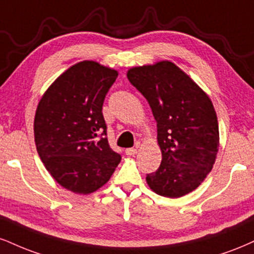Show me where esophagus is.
<instances>
[{
	"label": "esophagus",
	"instance_id": "1",
	"mask_svg": "<svg viewBox=\"0 0 254 254\" xmlns=\"http://www.w3.org/2000/svg\"><path fill=\"white\" fill-rule=\"evenodd\" d=\"M125 154L127 155V156H133V155L137 154V148H129L125 150Z\"/></svg>",
	"mask_w": 254,
	"mask_h": 254
}]
</instances>
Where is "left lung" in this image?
I'll return each mask as SVG.
<instances>
[{"mask_svg": "<svg viewBox=\"0 0 254 254\" xmlns=\"http://www.w3.org/2000/svg\"><path fill=\"white\" fill-rule=\"evenodd\" d=\"M127 79L157 123L161 166L146 175L155 193L181 197L206 179L219 150V125L209 97L172 61L132 67Z\"/></svg>", "mask_w": 254, "mask_h": 254, "instance_id": "obj_1", "label": "left lung"}]
</instances>
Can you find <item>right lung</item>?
I'll list each match as a JSON object with an SVG mask.
<instances>
[{
	"label": "right lung",
	"instance_id": "obj_1",
	"mask_svg": "<svg viewBox=\"0 0 254 254\" xmlns=\"http://www.w3.org/2000/svg\"><path fill=\"white\" fill-rule=\"evenodd\" d=\"M117 75L96 61H80L57 78L39 102L36 150L53 179L73 193L96 191L121 162L109 145L102 112Z\"/></svg>",
	"mask_w": 254,
	"mask_h": 254
}]
</instances>
